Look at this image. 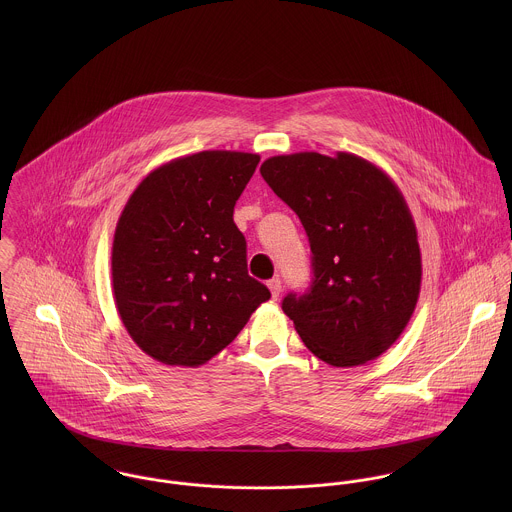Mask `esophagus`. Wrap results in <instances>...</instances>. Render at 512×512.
Here are the masks:
<instances>
[{
	"label": "esophagus",
	"instance_id": "esophagus-1",
	"mask_svg": "<svg viewBox=\"0 0 512 512\" xmlns=\"http://www.w3.org/2000/svg\"><path fill=\"white\" fill-rule=\"evenodd\" d=\"M268 288H270V292H272V297L278 299L280 293H282V282H280V278H272V280L268 282Z\"/></svg>",
	"mask_w": 512,
	"mask_h": 512
}]
</instances>
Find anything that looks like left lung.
Returning a JSON list of instances; mask_svg holds the SVG:
<instances>
[{
  "instance_id": "8db88e82",
  "label": "left lung",
  "mask_w": 512,
  "mask_h": 512,
  "mask_svg": "<svg viewBox=\"0 0 512 512\" xmlns=\"http://www.w3.org/2000/svg\"><path fill=\"white\" fill-rule=\"evenodd\" d=\"M299 217L313 254V282L282 309L305 347L331 366H359L406 329L422 286L418 230L404 195L355 153L274 155L260 167Z\"/></svg>"
}]
</instances>
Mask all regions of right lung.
<instances>
[{
  "instance_id": "1",
  "label": "right lung",
  "mask_w": 512,
  "mask_h": 512,
  "mask_svg": "<svg viewBox=\"0 0 512 512\" xmlns=\"http://www.w3.org/2000/svg\"><path fill=\"white\" fill-rule=\"evenodd\" d=\"M258 153L171 159L130 195L112 242V288L134 343L169 366H201L230 345L270 290L248 276L234 205Z\"/></svg>"
}]
</instances>
